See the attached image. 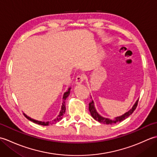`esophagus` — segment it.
<instances>
[{"label":"esophagus","instance_id":"esophagus-1","mask_svg":"<svg viewBox=\"0 0 157 157\" xmlns=\"http://www.w3.org/2000/svg\"><path fill=\"white\" fill-rule=\"evenodd\" d=\"M85 79V76L81 74V75H78L76 77V79H75V84H80L83 82V81Z\"/></svg>","mask_w":157,"mask_h":157}]
</instances>
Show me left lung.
<instances>
[{
	"mask_svg": "<svg viewBox=\"0 0 157 157\" xmlns=\"http://www.w3.org/2000/svg\"><path fill=\"white\" fill-rule=\"evenodd\" d=\"M138 101H137L135 103V105L133 106V107L132 109H130L128 112L125 113L124 115H121V117H116L115 119H109L107 118H104L100 115L99 114H98V113L96 112L95 107H94V102L92 101V102H90L89 104V111L91 113V115L93 118H94L96 121H98L100 123H104V124H110V125H112V124H114V123H116L117 122H121V121H123V120L125 119L126 118H128L129 116L131 115L134 111L136 110V107H137L138 106Z\"/></svg>",
	"mask_w": 157,
	"mask_h": 157,
	"instance_id": "left-lung-1",
	"label": "left lung"
}]
</instances>
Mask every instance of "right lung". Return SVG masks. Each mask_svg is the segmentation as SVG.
<instances>
[{"label": "right lung", "mask_w": 157, "mask_h": 157, "mask_svg": "<svg viewBox=\"0 0 157 157\" xmlns=\"http://www.w3.org/2000/svg\"><path fill=\"white\" fill-rule=\"evenodd\" d=\"M69 93H70V88H69L68 90L66 92H65L64 95H63V104H62L61 110V111H60L59 115H58L57 117H56L55 119L53 120V121H52L51 122H49V121H47V122H42V121H36V120H34V119H32V118H30V117H29L28 116H27L25 114H24V113H23V115H24V116L25 117L27 118L28 119H29V121H31L34 122V123H37V124L41 125H46H46H50V124H53V123H56V122L59 121L60 120H61V119H62L63 115L65 114V110H66V107H65V101L66 100V98L68 97V96L69 95Z\"/></svg>", "instance_id": "add662e5"}]
</instances>
